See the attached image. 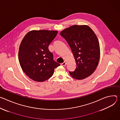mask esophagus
Segmentation results:
<instances>
[{
  "label": "esophagus",
  "instance_id": "34e87169",
  "mask_svg": "<svg viewBox=\"0 0 120 120\" xmlns=\"http://www.w3.org/2000/svg\"><path fill=\"white\" fill-rule=\"evenodd\" d=\"M66 63L65 62H64L61 63V65L62 66H65L66 65Z\"/></svg>",
  "mask_w": 120,
  "mask_h": 120
}]
</instances>
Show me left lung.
<instances>
[{
  "instance_id": "left-lung-1",
  "label": "left lung",
  "mask_w": 120,
  "mask_h": 120,
  "mask_svg": "<svg viewBox=\"0 0 120 120\" xmlns=\"http://www.w3.org/2000/svg\"><path fill=\"white\" fill-rule=\"evenodd\" d=\"M69 44L75 60L77 67L71 76L82 79L91 75L96 69L100 57L98 39L87 25H74L60 33Z\"/></svg>"
}]
</instances>
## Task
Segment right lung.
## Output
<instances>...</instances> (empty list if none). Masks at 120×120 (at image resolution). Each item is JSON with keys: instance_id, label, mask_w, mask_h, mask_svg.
<instances>
[{"instance_id": "obj_1", "label": "right lung", "mask_w": 120, "mask_h": 120, "mask_svg": "<svg viewBox=\"0 0 120 120\" xmlns=\"http://www.w3.org/2000/svg\"><path fill=\"white\" fill-rule=\"evenodd\" d=\"M58 31L33 30L26 34L20 43L19 59L21 67L33 81L42 82L49 79L60 64L53 60L49 46Z\"/></svg>"}]
</instances>
